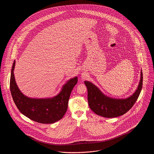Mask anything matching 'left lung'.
I'll list each match as a JSON object with an SVG mask.
<instances>
[{
  "instance_id": "8db88e82",
  "label": "left lung",
  "mask_w": 154,
  "mask_h": 154,
  "mask_svg": "<svg viewBox=\"0 0 154 154\" xmlns=\"http://www.w3.org/2000/svg\"><path fill=\"white\" fill-rule=\"evenodd\" d=\"M139 85L136 92L126 99H114L104 95L91 82L85 81L88 89V101L90 109L97 115L106 118L117 117L130 110L137 100L143 86V73L141 71Z\"/></svg>"
}]
</instances>
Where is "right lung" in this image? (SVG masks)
Returning a JSON list of instances; mask_svg holds the SVG:
<instances>
[{"mask_svg": "<svg viewBox=\"0 0 154 154\" xmlns=\"http://www.w3.org/2000/svg\"><path fill=\"white\" fill-rule=\"evenodd\" d=\"M12 66L10 88L13 99L19 111L30 119L41 124H52L62 119L67 109L69 97L78 81L77 77L68 81L58 95L50 99H32L22 94L18 88Z\"/></svg>", "mask_w": 154, "mask_h": 154, "instance_id": "add662e5", "label": "right lung"}]
</instances>
